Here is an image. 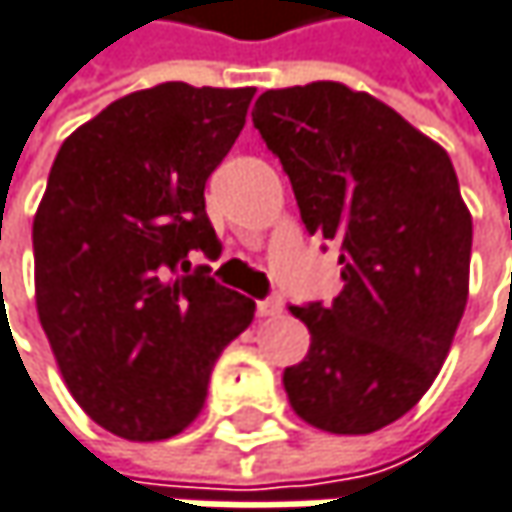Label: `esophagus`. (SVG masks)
Segmentation results:
<instances>
[{"instance_id": "34e87169", "label": "esophagus", "mask_w": 512, "mask_h": 512, "mask_svg": "<svg viewBox=\"0 0 512 512\" xmlns=\"http://www.w3.org/2000/svg\"><path fill=\"white\" fill-rule=\"evenodd\" d=\"M281 310H284V299L281 296H269V299L257 302V313L260 316H278Z\"/></svg>"}]
</instances>
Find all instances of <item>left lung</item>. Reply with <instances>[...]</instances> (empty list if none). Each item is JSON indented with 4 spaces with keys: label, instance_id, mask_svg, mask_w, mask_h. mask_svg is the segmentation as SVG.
Instances as JSON below:
<instances>
[{
    "label": "left lung",
    "instance_id": "left-lung-1",
    "mask_svg": "<svg viewBox=\"0 0 512 512\" xmlns=\"http://www.w3.org/2000/svg\"><path fill=\"white\" fill-rule=\"evenodd\" d=\"M304 228L340 246L343 290L290 307L310 331L284 390L307 425L372 434L434 384L469 299L472 213L445 149L369 93L313 81L252 111Z\"/></svg>",
    "mask_w": 512,
    "mask_h": 512
}]
</instances>
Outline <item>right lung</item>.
<instances>
[{"mask_svg": "<svg viewBox=\"0 0 512 512\" xmlns=\"http://www.w3.org/2000/svg\"><path fill=\"white\" fill-rule=\"evenodd\" d=\"M255 87L166 81L64 140L34 216L37 316L81 410L122 440H169L205 407L210 369L255 302L193 252L216 246L210 172Z\"/></svg>", "mask_w": 512, "mask_h": 512, "instance_id": "obj_1", "label": "right lung"}]
</instances>
